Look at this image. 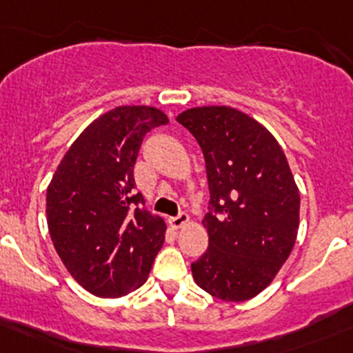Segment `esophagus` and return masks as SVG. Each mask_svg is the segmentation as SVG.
I'll list each match as a JSON object with an SVG mask.
<instances>
[{"instance_id": "1", "label": "esophagus", "mask_w": 353, "mask_h": 353, "mask_svg": "<svg viewBox=\"0 0 353 353\" xmlns=\"http://www.w3.org/2000/svg\"><path fill=\"white\" fill-rule=\"evenodd\" d=\"M190 223V217H188V214L181 212L178 214L176 217H170V224H172L173 230H180L181 226H185V224Z\"/></svg>"}]
</instances>
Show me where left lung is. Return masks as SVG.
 Returning a JSON list of instances; mask_svg holds the SVG:
<instances>
[{
  "label": "left lung",
  "instance_id": "left-lung-1",
  "mask_svg": "<svg viewBox=\"0 0 353 353\" xmlns=\"http://www.w3.org/2000/svg\"><path fill=\"white\" fill-rule=\"evenodd\" d=\"M176 121L201 144L210 192L209 248L192 263L195 284L221 301L253 299L299 230V188L284 151L267 127L226 105L188 108Z\"/></svg>",
  "mask_w": 353,
  "mask_h": 353
}]
</instances>
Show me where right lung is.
I'll use <instances>...</instances> for the list:
<instances>
[{
    "label": "right lung",
    "mask_w": 353,
    "mask_h": 353,
    "mask_svg": "<svg viewBox=\"0 0 353 353\" xmlns=\"http://www.w3.org/2000/svg\"><path fill=\"white\" fill-rule=\"evenodd\" d=\"M168 122L148 105L105 112L76 137L47 187L54 248L93 296L112 299L139 289L165 243V219L134 195L132 170L146 132Z\"/></svg>",
    "instance_id": "right-lung-1"
}]
</instances>
